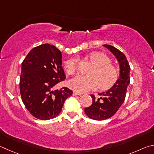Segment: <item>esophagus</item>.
Instances as JSON below:
<instances>
[{"label":"esophagus","mask_w":154,"mask_h":154,"mask_svg":"<svg viewBox=\"0 0 154 154\" xmlns=\"http://www.w3.org/2000/svg\"><path fill=\"white\" fill-rule=\"evenodd\" d=\"M72 95H73V96H76V95H81V94H80V93H76V92H75V91H74V92H73Z\"/></svg>","instance_id":"obj_1"}]
</instances>
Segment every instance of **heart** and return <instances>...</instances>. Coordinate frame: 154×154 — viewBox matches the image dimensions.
Segmentation results:
<instances>
[{
    "label": "heart",
    "mask_w": 154,
    "mask_h": 154,
    "mask_svg": "<svg viewBox=\"0 0 154 154\" xmlns=\"http://www.w3.org/2000/svg\"><path fill=\"white\" fill-rule=\"evenodd\" d=\"M88 58L95 66L88 76L78 75L69 81L70 88L77 93H87L93 90L98 85L102 90L109 89L118 80V72L116 67L111 64V59L106 54L101 52H93ZM79 59L76 57L67 59L64 66L69 75L76 72Z\"/></svg>",
    "instance_id": "obj_1"
}]
</instances>
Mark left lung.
Here are the masks:
<instances>
[{"instance_id": "8db88e82", "label": "left lung", "mask_w": 154, "mask_h": 154, "mask_svg": "<svg viewBox=\"0 0 154 154\" xmlns=\"http://www.w3.org/2000/svg\"><path fill=\"white\" fill-rule=\"evenodd\" d=\"M116 56L120 65V76L113 87L106 92L99 93L100 97L91 95L93 103L86 107L85 112L88 118L95 120H103L113 116L124 103L126 89L130 83L131 67L125 54L118 48L109 45H103Z\"/></svg>"}]
</instances>
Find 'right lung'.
<instances>
[{
	"instance_id": "1",
	"label": "right lung",
	"mask_w": 154,
	"mask_h": 154,
	"mask_svg": "<svg viewBox=\"0 0 154 154\" xmlns=\"http://www.w3.org/2000/svg\"><path fill=\"white\" fill-rule=\"evenodd\" d=\"M61 51L44 44L32 48L21 63L20 89L22 101L37 119L47 120L57 116L65 101L72 96L67 87L54 90L66 79Z\"/></svg>"
}]
</instances>
